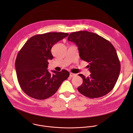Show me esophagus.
Listing matches in <instances>:
<instances>
[{
  "instance_id": "esophagus-1",
  "label": "esophagus",
  "mask_w": 133,
  "mask_h": 133,
  "mask_svg": "<svg viewBox=\"0 0 133 133\" xmlns=\"http://www.w3.org/2000/svg\"><path fill=\"white\" fill-rule=\"evenodd\" d=\"M76 76V74H74V73H70V76L71 77H74V76Z\"/></svg>"
}]
</instances>
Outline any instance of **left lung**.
Wrapping results in <instances>:
<instances>
[{
	"label": "left lung",
	"mask_w": 133,
	"mask_h": 133,
	"mask_svg": "<svg viewBox=\"0 0 133 133\" xmlns=\"http://www.w3.org/2000/svg\"><path fill=\"white\" fill-rule=\"evenodd\" d=\"M78 47L81 59L89 63L90 76L79 74L82 84L78 88L81 94L90 98L102 97L114 88L120 72V63L113 44L94 33L78 31L68 38Z\"/></svg>",
	"instance_id": "1"
}]
</instances>
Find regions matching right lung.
Listing matches in <instances>:
<instances>
[{"mask_svg": "<svg viewBox=\"0 0 133 133\" xmlns=\"http://www.w3.org/2000/svg\"><path fill=\"white\" fill-rule=\"evenodd\" d=\"M69 35L61 32L38 34L30 38L18 53L15 69L19 85L29 96L43 100L54 95L62 82L67 79L69 72L47 70L49 59H52V46Z\"/></svg>", "mask_w": 133, "mask_h": 133, "instance_id": "obj_1", "label": "right lung"}]
</instances>
